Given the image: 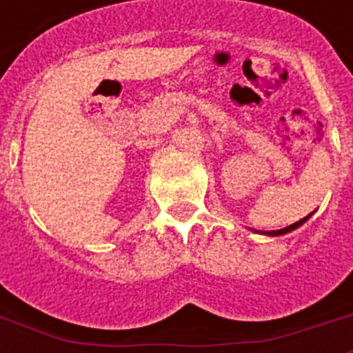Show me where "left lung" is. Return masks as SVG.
<instances>
[{
    "mask_svg": "<svg viewBox=\"0 0 353 353\" xmlns=\"http://www.w3.org/2000/svg\"><path fill=\"white\" fill-rule=\"evenodd\" d=\"M310 216H312V212H310V214H308V216H305V218H303V220H299V222H295V223H292V225H288V228H284V230L267 231V233H265V235H269V236L285 235V233H290V231H293V230H297V228H301V225H303V223L307 222V220H308V218H310ZM254 231H256V230H254Z\"/></svg>",
    "mask_w": 353,
    "mask_h": 353,
    "instance_id": "left-lung-1",
    "label": "left lung"
}]
</instances>
